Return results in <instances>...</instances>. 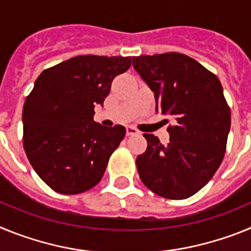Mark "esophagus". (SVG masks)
Listing matches in <instances>:
<instances>
[{
    "label": "esophagus",
    "mask_w": 251,
    "mask_h": 251,
    "mask_svg": "<svg viewBox=\"0 0 251 251\" xmlns=\"http://www.w3.org/2000/svg\"><path fill=\"white\" fill-rule=\"evenodd\" d=\"M138 130L134 127H132V126H128L127 127V136H134V134H138Z\"/></svg>",
    "instance_id": "34e87169"
}]
</instances>
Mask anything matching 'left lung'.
Returning a JSON list of instances; mask_svg holds the SVG:
<instances>
[{
	"mask_svg": "<svg viewBox=\"0 0 251 251\" xmlns=\"http://www.w3.org/2000/svg\"><path fill=\"white\" fill-rule=\"evenodd\" d=\"M133 68L154 93L156 112L171 115L170 142L145 133L147 150L136 159L142 182L166 199L192 196L220 167L231 114L220 80L178 52L133 57Z\"/></svg>",
	"mask_w": 251,
	"mask_h": 251,
	"instance_id": "obj_1",
	"label": "left lung"
}]
</instances>
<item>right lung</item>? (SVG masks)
Segmentation results:
<instances>
[{"label": "right lung", "mask_w": 251, "mask_h": 251, "mask_svg": "<svg viewBox=\"0 0 251 251\" xmlns=\"http://www.w3.org/2000/svg\"><path fill=\"white\" fill-rule=\"evenodd\" d=\"M130 56L83 55L44 70L22 110L24 148L39 177L54 191L76 195L101 179L123 141V126L94 122L112 81L127 72Z\"/></svg>", "instance_id": "add662e5"}]
</instances>
